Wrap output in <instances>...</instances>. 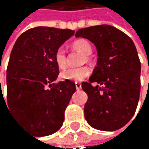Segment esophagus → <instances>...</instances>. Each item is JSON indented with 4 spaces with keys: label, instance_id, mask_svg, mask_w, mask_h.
Here are the masks:
<instances>
[{
    "label": "esophagus",
    "instance_id": "obj_1",
    "mask_svg": "<svg viewBox=\"0 0 149 149\" xmlns=\"http://www.w3.org/2000/svg\"><path fill=\"white\" fill-rule=\"evenodd\" d=\"M75 86H76V88L77 90H79L81 89V84L79 82H75Z\"/></svg>",
    "mask_w": 149,
    "mask_h": 149
}]
</instances>
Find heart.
Returning a JSON list of instances; mask_svg holds the SVG:
<instances>
[{"label":"heart","instance_id":"heart-1","mask_svg":"<svg viewBox=\"0 0 149 149\" xmlns=\"http://www.w3.org/2000/svg\"><path fill=\"white\" fill-rule=\"evenodd\" d=\"M73 47L79 52L82 53L85 55H88L92 53V46L85 39H79L77 41L73 43ZM54 60L57 66L60 69H64L67 65L66 62V54L65 50L60 47L56 50L54 54ZM86 60H88V57H86ZM90 70L88 67H80V68H69L65 70H63L61 73V79L72 80V81H81L84 79L89 76Z\"/></svg>","mask_w":149,"mask_h":149}]
</instances>
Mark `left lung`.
Segmentation results:
<instances>
[{
	"instance_id": "obj_1",
	"label": "left lung",
	"mask_w": 149,
	"mask_h": 149,
	"mask_svg": "<svg viewBox=\"0 0 149 149\" xmlns=\"http://www.w3.org/2000/svg\"><path fill=\"white\" fill-rule=\"evenodd\" d=\"M75 36L92 42L98 56L89 82L81 85L88 96L85 118L99 130L121 129L134 115L139 98L141 65L135 45L126 34L109 25L81 28Z\"/></svg>"
}]
</instances>
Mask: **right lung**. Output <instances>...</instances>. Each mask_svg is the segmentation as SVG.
<instances>
[{"mask_svg":"<svg viewBox=\"0 0 149 149\" xmlns=\"http://www.w3.org/2000/svg\"><path fill=\"white\" fill-rule=\"evenodd\" d=\"M73 35L70 29L36 26L24 32L12 48L7 67L9 108L38 137L61 129L76 91L71 80L53 83L59 75L55 52Z\"/></svg>","mask_w":149,"mask_h":149,"instance_id":"1","label":"right lung"}]
</instances>
